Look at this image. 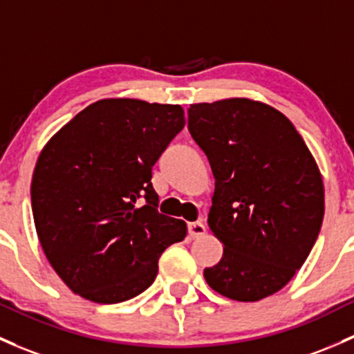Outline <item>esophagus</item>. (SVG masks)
<instances>
[{"label":"esophagus","instance_id":"esophagus-1","mask_svg":"<svg viewBox=\"0 0 354 354\" xmlns=\"http://www.w3.org/2000/svg\"><path fill=\"white\" fill-rule=\"evenodd\" d=\"M188 232H189V237H200L205 234V225L202 224V222H192V224H188Z\"/></svg>","mask_w":354,"mask_h":354}]
</instances>
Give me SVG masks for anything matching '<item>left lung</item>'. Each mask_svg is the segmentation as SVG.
Wrapping results in <instances>:
<instances>
[{"label":"left lung","instance_id":"left-lung-1","mask_svg":"<svg viewBox=\"0 0 354 354\" xmlns=\"http://www.w3.org/2000/svg\"><path fill=\"white\" fill-rule=\"evenodd\" d=\"M188 130L215 178L208 225L224 256L205 268L208 286L258 302L300 270L324 218L314 156L281 111L249 98L193 103Z\"/></svg>","mask_w":354,"mask_h":354}]
</instances>
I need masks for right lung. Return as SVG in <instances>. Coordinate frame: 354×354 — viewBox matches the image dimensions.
<instances>
[{
  "label": "right lung",
  "mask_w": 354,
  "mask_h": 354,
  "mask_svg": "<svg viewBox=\"0 0 354 354\" xmlns=\"http://www.w3.org/2000/svg\"><path fill=\"white\" fill-rule=\"evenodd\" d=\"M183 125L180 105L105 98L40 152L30 187L37 236L59 278L89 302L142 293L159 256L187 237V222L159 214L151 183L152 166ZM140 196L148 203L137 207Z\"/></svg>",
  "instance_id": "obj_1"
}]
</instances>
